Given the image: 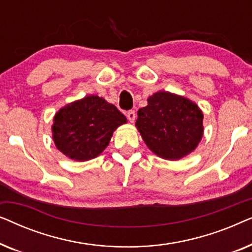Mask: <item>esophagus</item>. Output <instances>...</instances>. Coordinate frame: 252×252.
Here are the masks:
<instances>
[{
  "mask_svg": "<svg viewBox=\"0 0 252 252\" xmlns=\"http://www.w3.org/2000/svg\"><path fill=\"white\" fill-rule=\"evenodd\" d=\"M135 117H136V115H135V111H134V110H129V111L127 112V118H128L130 123H133L134 120H135Z\"/></svg>",
  "mask_w": 252,
  "mask_h": 252,
  "instance_id": "esophagus-1",
  "label": "esophagus"
}]
</instances>
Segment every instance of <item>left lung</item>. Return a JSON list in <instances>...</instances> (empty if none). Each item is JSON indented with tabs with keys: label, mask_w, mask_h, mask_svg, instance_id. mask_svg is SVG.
Masks as SVG:
<instances>
[{
	"label": "left lung",
	"mask_w": 252,
	"mask_h": 252,
	"mask_svg": "<svg viewBox=\"0 0 252 252\" xmlns=\"http://www.w3.org/2000/svg\"><path fill=\"white\" fill-rule=\"evenodd\" d=\"M147 147L164 159L177 160L196 149L203 136V113L190 99L168 92L148 98L135 123Z\"/></svg>",
	"instance_id": "left-lung-1"
}]
</instances>
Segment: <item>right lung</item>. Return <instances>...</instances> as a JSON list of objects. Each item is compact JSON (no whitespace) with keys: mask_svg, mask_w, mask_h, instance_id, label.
<instances>
[{"mask_svg":"<svg viewBox=\"0 0 252 252\" xmlns=\"http://www.w3.org/2000/svg\"><path fill=\"white\" fill-rule=\"evenodd\" d=\"M126 122V117L104 98L86 96L55 115L53 139L65 156L78 161L89 160L108 147L117 127Z\"/></svg>","mask_w":252,"mask_h":252,"instance_id":"obj_1","label":"right lung"}]
</instances>
